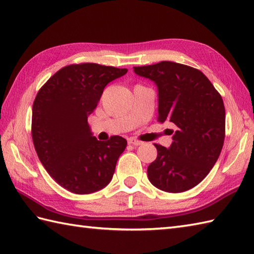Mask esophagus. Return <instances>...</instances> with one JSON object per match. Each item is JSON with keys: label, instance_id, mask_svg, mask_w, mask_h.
<instances>
[{"label": "esophagus", "instance_id": "1", "mask_svg": "<svg viewBox=\"0 0 254 254\" xmlns=\"http://www.w3.org/2000/svg\"><path fill=\"white\" fill-rule=\"evenodd\" d=\"M128 144L133 145V146H139V145L143 144V142L138 141V139H136V138H130L128 139Z\"/></svg>", "mask_w": 254, "mask_h": 254}]
</instances>
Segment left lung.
<instances>
[{"mask_svg": "<svg viewBox=\"0 0 254 254\" xmlns=\"http://www.w3.org/2000/svg\"><path fill=\"white\" fill-rule=\"evenodd\" d=\"M134 72L157 85V120L170 122L177 128L169 148L154 144L157 158L148 166V179L166 192L190 190L208 175L222 152L225 139L222 96L199 69L185 64L161 61L134 66Z\"/></svg>", "mask_w": 254, "mask_h": 254, "instance_id": "left-lung-1", "label": "left lung"}]
</instances>
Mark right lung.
Segmentation results:
<instances>
[{
    "label": "right lung",
    "mask_w": 254,
    "mask_h": 254,
    "mask_svg": "<svg viewBox=\"0 0 254 254\" xmlns=\"http://www.w3.org/2000/svg\"><path fill=\"white\" fill-rule=\"evenodd\" d=\"M127 72L96 63L71 64L38 91L32 105V142L48 174L68 191L89 194L112 179L127 139L115 135L98 141L90 132L88 116L107 84Z\"/></svg>",
    "instance_id": "right-lung-1"
}]
</instances>
